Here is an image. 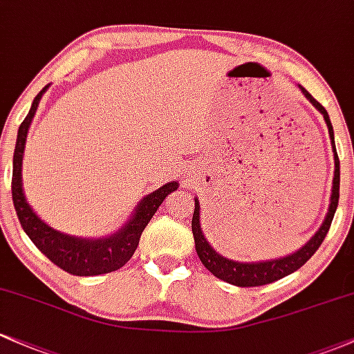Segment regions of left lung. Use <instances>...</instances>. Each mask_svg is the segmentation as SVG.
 I'll list each match as a JSON object with an SVG mask.
<instances>
[{"label":"left lung","mask_w":354,"mask_h":354,"mask_svg":"<svg viewBox=\"0 0 354 354\" xmlns=\"http://www.w3.org/2000/svg\"><path fill=\"white\" fill-rule=\"evenodd\" d=\"M299 91L302 92V95L313 104L317 111L321 112L322 118H324L326 126H328L329 139H331V149L333 156H335V174H333V186H331V196H329V207L328 213H326L324 220H322L321 227L317 228L316 234H314L308 242L304 243L299 250L292 252V254L286 255V257L279 259H270V260H260V262H239V260H232L223 257L218 254L212 245H209L208 239L203 234V228H201V213H200V201L195 198V213H193L192 220V230L193 236H195V247L196 254L200 257L201 263H203L207 269L212 272L215 277L221 279V281L228 282V284H234L236 287H255V286H266L270 282L279 281V279L286 277V275L292 274L297 269H301L308 260L316 254V250L319 248L322 240L328 235L329 227H331L333 216H335L336 208H337V200H339V158L336 153V145H335V131H333L331 119H329L328 111L314 99L313 95L306 91L302 85H297Z\"/></svg>","instance_id":"left-lung-1"}]
</instances>
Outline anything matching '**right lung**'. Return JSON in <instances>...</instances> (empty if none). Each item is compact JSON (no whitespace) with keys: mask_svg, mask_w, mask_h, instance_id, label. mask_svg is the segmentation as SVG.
<instances>
[{"mask_svg":"<svg viewBox=\"0 0 354 354\" xmlns=\"http://www.w3.org/2000/svg\"><path fill=\"white\" fill-rule=\"evenodd\" d=\"M38 92L33 99L30 112L26 114L25 120L19 124L17 146H15L13 154V178H11V195H13V205L17 209L19 223H21L25 234L30 240L38 247L41 254L46 255L55 266L64 269L65 272L73 275H100L107 272H114L126 266V262L133 257L138 248L139 239H141L142 230L149 220L153 218L154 213L158 212L159 205L165 201V198L171 192L178 189V181L162 185L156 192L149 193L138 203L133 209L129 220L119 228L114 234L100 239H84V236H75L64 234V232L55 230L53 227L46 225L40 216L35 213L32 205L26 201L25 192H23V154H25L26 136L32 126V120L37 112L38 104H40L41 95L45 91Z\"/></svg>","mask_w":354,"mask_h":354,"instance_id":"add662e5","label":"right lung"}]
</instances>
